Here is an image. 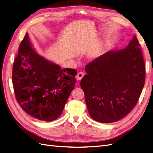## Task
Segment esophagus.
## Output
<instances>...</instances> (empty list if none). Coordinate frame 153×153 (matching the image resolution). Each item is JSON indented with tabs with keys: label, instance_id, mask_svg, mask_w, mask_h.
<instances>
[{
	"label": "esophagus",
	"instance_id": "34e87169",
	"mask_svg": "<svg viewBox=\"0 0 153 153\" xmlns=\"http://www.w3.org/2000/svg\"><path fill=\"white\" fill-rule=\"evenodd\" d=\"M84 76V73H82V72H80V73H78L77 75H76V78L78 80H80L82 79V78H83V76Z\"/></svg>",
	"mask_w": 153,
	"mask_h": 153
}]
</instances>
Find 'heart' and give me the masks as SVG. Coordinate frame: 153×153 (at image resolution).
Instances as JSON below:
<instances>
[{"label":"heart","mask_w":153,"mask_h":153,"mask_svg":"<svg viewBox=\"0 0 153 153\" xmlns=\"http://www.w3.org/2000/svg\"><path fill=\"white\" fill-rule=\"evenodd\" d=\"M99 55H100L99 53H97L93 54V55H92V58H96V57H98L99 56Z\"/></svg>","instance_id":"heart-1"}]
</instances>
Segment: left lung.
<instances>
[{
    "mask_svg": "<svg viewBox=\"0 0 153 153\" xmlns=\"http://www.w3.org/2000/svg\"><path fill=\"white\" fill-rule=\"evenodd\" d=\"M80 86L91 117L110 123L135 107L145 82L146 68L135 35L124 49L110 50L85 68Z\"/></svg>",
    "mask_w": 153,
    "mask_h": 153,
    "instance_id": "left-lung-1",
    "label": "left lung"
}]
</instances>
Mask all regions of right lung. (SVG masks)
I'll return each instance as SVG.
<instances>
[{
	"instance_id": "1",
	"label": "right lung",
	"mask_w": 153,
	"mask_h": 153,
	"mask_svg": "<svg viewBox=\"0 0 153 153\" xmlns=\"http://www.w3.org/2000/svg\"><path fill=\"white\" fill-rule=\"evenodd\" d=\"M76 73L39 55L27 32L13 63L12 81L18 103L40 121L58 119L75 87Z\"/></svg>"
}]
</instances>
